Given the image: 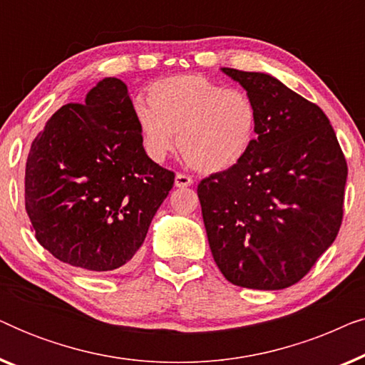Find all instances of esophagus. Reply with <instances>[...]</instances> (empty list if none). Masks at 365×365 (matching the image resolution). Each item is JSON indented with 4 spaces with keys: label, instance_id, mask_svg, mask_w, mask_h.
Listing matches in <instances>:
<instances>
[{
    "label": "esophagus",
    "instance_id": "obj_1",
    "mask_svg": "<svg viewBox=\"0 0 365 365\" xmlns=\"http://www.w3.org/2000/svg\"><path fill=\"white\" fill-rule=\"evenodd\" d=\"M191 184H192V178L186 176V174L178 173L176 178H174V186L176 187H187L191 186Z\"/></svg>",
    "mask_w": 365,
    "mask_h": 365
}]
</instances>
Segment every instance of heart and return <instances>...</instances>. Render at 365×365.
<instances>
[{
    "label": "heart",
    "instance_id": "b5f03b06",
    "mask_svg": "<svg viewBox=\"0 0 365 365\" xmlns=\"http://www.w3.org/2000/svg\"><path fill=\"white\" fill-rule=\"evenodd\" d=\"M148 101L134 104L144 151L161 163L178 148L189 166L216 174L237 166L251 151L259 111L242 89H227L202 74L158 79Z\"/></svg>",
    "mask_w": 365,
    "mask_h": 365
}]
</instances>
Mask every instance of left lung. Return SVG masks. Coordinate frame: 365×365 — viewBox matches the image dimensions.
Instances as JSON below:
<instances>
[{
    "mask_svg": "<svg viewBox=\"0 0 365 365\" xmlns=\"http://www.w3.org/2000/svg\"><path fill=\"white\" fill-rule=\"evenodd\" d=\"M222 73L254 99L259 121L247 156L197 186L209 247L234 286L286 289L337 237L346 158L317 104L271 74Z\"/></svg>",
    "mask_w": 365,
    "mask_h": 365,
    "instance_id": "8db88e82",
    "label": "left lung"
}]
</instances>
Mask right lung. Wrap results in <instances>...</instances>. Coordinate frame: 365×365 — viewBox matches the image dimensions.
Returning <instances> with one entry per match:
<instances>
[{
    "label": "right lung",
    "mask_w": 365,
    "mask_h": 365,
    "mask_svg": "<svg viewBox=\"0 0 365 365\" xmlns=\"http://www.w3.org/2000/svg\"><path fill=\"white\" fill-rule=\"evenodd\" d=\"M174 173L143 148L128 86L104 78L34 138L24 206L38 242L69 266L121 271L143 246Z\"/></svg>",
    "instance_id": "add662e5"
}]
</instances>
